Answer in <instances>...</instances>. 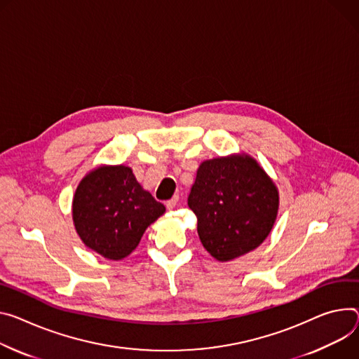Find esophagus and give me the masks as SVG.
Returning a JSON list of instances; mask_svg holds the SVG:
<instances>
[{
    "mask_svg": "<svg viewBox=\"0 0 359 359\" xmlns=\"http://www.w3.org/2000/svg\"><path fill=\"white\" fill-rule=\"evenodd\" d=\"M177 202H179V196H175V198H172L170 201H168V202H166V208H168L169 210H172V209H175V208H176Z\"/></svg>",
    "mask_w": 359,
    "mask_h": 359,
    "instance_id": "obj_1",
    "label": "esophagus"
}]
</instances>
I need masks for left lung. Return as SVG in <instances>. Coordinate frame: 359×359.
<instances>
[{"label": "left lung", "mask_w": 359, "mask_h": 359, "mask_svg": "<svg viewBox=\"0 0 359 359\" xmlns=\"http://www.w3.org/2000/svg\"><path fill=\"white\" fill-rule=\"evenodd\" d=\"M187 205L198 217L203 248L219 262H227L268 238L278 216L279 191L253 157L231 154L202 163Z\"/></svg>", "instance_id": "1"}]
</instances>
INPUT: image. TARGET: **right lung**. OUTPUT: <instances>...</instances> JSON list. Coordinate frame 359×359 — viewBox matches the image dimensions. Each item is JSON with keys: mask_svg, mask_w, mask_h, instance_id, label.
Returning <instances> with one entry per match:
<instances>
[{"mask_svg": "<svg viewBox=\"0 0 359 359\" xmlns=\"http://www.w3.org/2000/svg\"><path fill=\"white\" fill-rule=\"evenodd\" d=\"M166 208L136 180L133 170L99 166L76 189L73 222L83 243L106 259L120 260L132 253L144 231Z\"/></svg>", "mask_w": 359, "mask_h": 359, "instance_id": "add662e5", "label": "right lung"}]
</instances>
